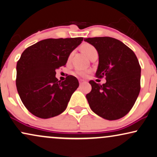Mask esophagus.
Returning a JSON list of instances; mask_svg holds the SVG:
<instances>
[{
  "mask_svg": "<svg viewBox=\"0 0 157 157\" xmlns=\"http://www.w3.org/2000/svg\"><path fill=\"white\" fill-rule=\"evenodd\" d=\"M79 85H82V84H83L84 82H85V81L82 80V79H79Z\"/></svg>",
  "mask_w": 157,
  "mask_h": 157,
  "instance_id": "esophagus-1",
  "label": "esophagus"
}]
</instances>
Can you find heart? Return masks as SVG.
Returning a JSON list of instances; mask_svg holds the SVG:
<instances>
[{
  "label": "heart",
  "mask_w": 157,
  "mask_h": 157,
  "mask_svg": "<svg viewBox=\"0 0 157 157\" xmlns=\"http://www.w3.org/2000/svg\"><path fill=\"white\" fill-rule=\"evenodd\" d=\"M80 49H81L82 51L86 55V56L89 57V58L90 57V56H92V55L96 53V52H98L95 47H94V46H93L92 45H91V44H90V43H84L83 45H81ZM72 55H73V52H71V53L70 54L69 59L71 58ZM90 70H87L78 69L75 71V74L76 75L83 77V78H84V77L87 76V75L90 73Z\"/></svg>",
  "instance_id": "obj_1"
}]
</instances>
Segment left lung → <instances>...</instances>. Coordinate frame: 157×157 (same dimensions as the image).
Segmentation results:
<instances>
[{
  "label": "left lung",
  "mask_w": 157,
  "mask_h": 157,
  "mask_svg": "<svg viewBox=\"0 0 157 157\" xmlns=\"http://www.w3.org/2000/svg\"><path fill=\"white\" fill-rule=\"evenodd\" d=\"M99 54L98 78L100 85L90 80L92 90L86 98L91 109L101 117L116 120L129 113L140 94L141 67L134 52L122 42L110 37L85 38Z\"/></svg>",
  "instance_id": "8db88e82"
}]
</instances>
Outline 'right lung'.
Segmentation results:
<instances>
[{"mask_svg":"<svg viewBox=\"0 0 157 157\" xmlns=\"http://www.w3.org/2000/svg\"><path fill=\"white\" fill-rule=\"evenodd\" d=\"M83 37L48 38L24 50L16 66V87L21 100L30 113L41 119L60 114L79 87L75 77L65 81L56 78V70L66 65L68 57Z\"/></svg>","mask_w":157,"mask_h":157,"instance_id":"obj_1","label":"right lung"}]
</instances>
